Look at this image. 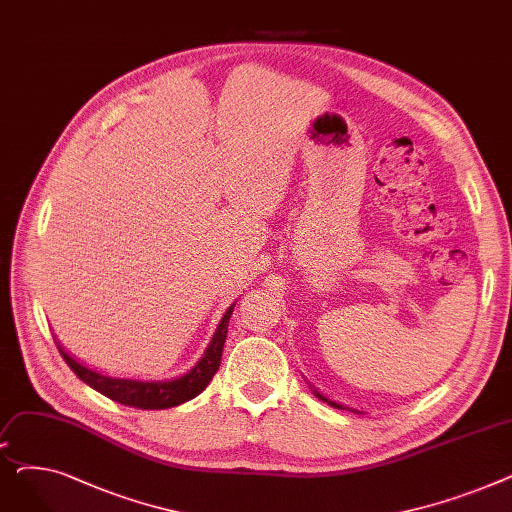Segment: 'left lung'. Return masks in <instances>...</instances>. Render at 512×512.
<instances>
[{
	"instance_id": "1",
	"label": "left lung",
	"mask_w": 512,
	"mask_h": 512,
	"mask_svg": "<svg viewBox=\"0 0 512 512\" xmlns=\"http://www.w3.org/2000/svg\"><path fill=\"white\" fill-rule=\"evenodd\" d=\"M315 394H317V396H319V398H321V400H324V402H328V405H332V407H334V409H346V407H342V405H338V402H334V400H328V398H326V396H324V394H319V392H315Z\"/></svg>"
}]
</instances>
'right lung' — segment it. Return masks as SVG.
Returning a JSON list of instances; mask_svg holds the SVG:
<instances>
[{
  "instance_id": "obj_1",
  "label": "right lung",
  "mask_w": 512,
  "mask_h": 512,
  "mask_svg": "<svg viewBox=\"0 0 512 512\" xmlns=\"http://www.w3.org/2000/svg\"><path fill=\"white\" fill-rule=\"evenodd\" d=\"M232 311H234V305H230L228 311L224 313L218 330H215L205 355L197 361V365L191 371H186L184 375H180V378H174V380H161V382H147L145 380L143 382V380L110 378V375L91 371L85 365L76 363L72 357H68L62 351V346H58V348H60V355L68 363V367L76 373V378H80L85 384H89L93 390L101 392L103 396L120 402V405L143 409V411L170 409V407H178V405H182V402L191 400L197 394H201L207 388V384L211 382L215 371H218Z\"/></svg>"
}]
</instances>
